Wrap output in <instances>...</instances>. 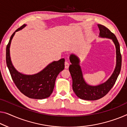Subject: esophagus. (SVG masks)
Listing matches in <instances>:
<instances>
[{
	"label": "esophagus",
	"mask_w": 127,
	"mask_h": 127,
	"mask_svg": "<svg viewBox=\"0 0 127 127\" xmlns=\"http://www.w3.org/2000/svg\"><path fill=\"white\" fill-rule=\"evenodd\" d=\"M64 65H65V68H66V69L68 68L69 65V64L67 62H65V64H64Z\"/></svg>",
	"instance_id": "34e87169"
}]
</instances>
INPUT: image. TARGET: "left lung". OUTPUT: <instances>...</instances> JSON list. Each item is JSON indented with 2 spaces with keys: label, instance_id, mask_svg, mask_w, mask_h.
Returning <instances> with one entry per match:
<instances>
[{
  "label": "left lung",
  "instance_id": "left-lung-1",
  "mask_svg": "<svg viewBox=\"0 0 127 127\" xmlns=\"http://www.w3.org/2000/svg\"><path fill=\"white\" fill-rule=\"evenodd\" d=\"M100 30L99 36L112 39L116 47V64L115 69L111 77L105 83L96 86L88 85L83 78V73L80 65L79 59L75 55L71 54L69 60L71 64L69 71L72 79V88L77 97L86 100H96L101 99L106 95L112 87L120 72L122 67V55L120 53V44L116 36L105 26L97 24Z\"/></svg>",
  "mask_w": 127,
  "mask_h": 127
}]
</instances>
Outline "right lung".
I'll use <instances>...</instances> for the list:
<instances>
[{
	"instance_id": "add662e5",
	"label": "right lung",
	"mask_w": 127,
	"mask_h": 127,
	"mask_svg": "<svg viewBox=\"0 0 127 127\" xmlns=\"http://www.w3.org/2000/svg\"><path fill=\"white\" fill-rule=\"evenodd\" d=\"M26 26L23 24L15 31L10 37L6 47V63L13 81L20 92L29 98L43 99L52 93L58 75L64 68V59L54 61L45 68L34 75H24L17 71L11 60L9 48L11 40L16 32Z\"/></svg>"
}]
</instances>
